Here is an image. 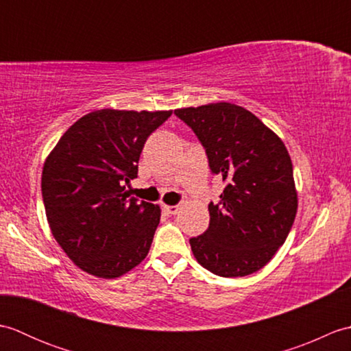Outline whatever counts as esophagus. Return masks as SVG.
<instances>
[{
    "label": "esophagus",
    "instance_id": "1",
    "mask_svg": "<svg viewBox=\"0 0 351 351\" xmlns=\"http://www.w3.org/2000/svg\"><path fill=\"white\" fill-rule=\"evenodd\" d=\"M162 210H164V213L169 214V215H175V214H178V211H180V206H176V205H162Z\"/></svg>",
    "mask_w": 351,
    "mask_h": 351
}]
</instances>
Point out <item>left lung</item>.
Here are the masks:
<instances>
[{
	"instance_id": "8db88e82",
	"label": "left lung",
	"mask_w": 351,
	"mask_h": 351,
	"mask_svg": "<svg viewBox=\"0 0 351 351\" xmlns=\"http://www.w3.org/2000/svg\"><path fill=\"white\" fill-rule=\"evenodd\" d=\"M196 134L226 187L208 205L210 226L190 238L197 263L221 278L261 270L285 243L297 213L293 162L283 141L249 110L217 102L175 110Z\"/></svg>"
}]
</instances>
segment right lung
<instances>
[{
  "label": "right lung",
  "instance_id": "obj_1",
  "mask_svg": "<svg viewBox=\"0 0 351 351\" xmlns=\"http://www.w3.org/2000/svg\"><path fill=\"white\" fill-rule=\"evenodd\" d=\"M170 111L96 110L66 131L42 171L51 232L75 265L104 279L128 273L147 255L160 206L132 197L147 137Z\"/></svg>",
  "mask_w": 351,
  "mask_h": 351
}]
</instances>
